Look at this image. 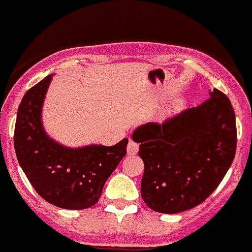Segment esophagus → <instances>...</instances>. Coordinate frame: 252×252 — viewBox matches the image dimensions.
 Here are the masks:
<instances>
[{
	"mask_svg": "<svg viewBox=\"0 0 252 252\" xmlns=\"http://www.w3.org/2000/svg\"><path fill=\"white\" fill-rule=\"evenodd\" d=\"M138 151H139V146L136 144L135 142H132V140H130L127 144V155H136L138 154Z\"/></svg>",
	"mask_w": 252,
	"mask_h": 252,
	"instance_id": "esophagus-1",
	"label": "esophagus"
}]
</instances>
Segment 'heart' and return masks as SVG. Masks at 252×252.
Instances as JSON below:
<instances>
[{
	"mask_svg": "<svg viewBox=\"0 0 252 252\" xmlns=\"http://www.w3.org/2000/svg\"><path fill=\"white\" fill-rule=\"evenodd\" d=\"M177 106H178V104H176V105H173L170 109H177Z\"/></svg>",
	"mask_w": 252,
	"mask_h": 252,
	"instance_id": "1",
	"label": "heart"
}]
</instances>
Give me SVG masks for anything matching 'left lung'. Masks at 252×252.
Returning a JSON list of instances; mask_svg holds the SVG:
<instances>
[{
	"label": "left lung",
	"instance_id": "left-lung-1",
	"mask_svg": "<svg viewBox=\"0 0 252 252\" xmlns=\"http://www.w3.org/2000/svg\"><path fill=\"white\" fill-rule=\"evenodd\" d=\"M144 162L142 198L156 212L180 213L199 206L216 190L237 148L235 114L216 88L202 105L162 125H140L132 131Z\"/></svg>",
	"mask_w": 252,
	"mask_h": 252
}]
</instances>
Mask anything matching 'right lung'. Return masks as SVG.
<instances>
[{
  "instance_id": "obj_1",
  "label": "right lung",
  "mask_w": 252,
  "mask_h": 252,
  "mask_svg": "<svg viewBox=\"0 0 252 252\" xmlns=\"http://www.w3.org/2000/svg\"><path fill=\"white\" fill-rule=\"evenodd\" d=\"M52 79L53 74L45 76L22 98L14 132L18 162L48 203L65 209L90 208L125 158L128 139L110 147H67L50 138L43 125V105Z\"/></svg>"
}]
</instances>
